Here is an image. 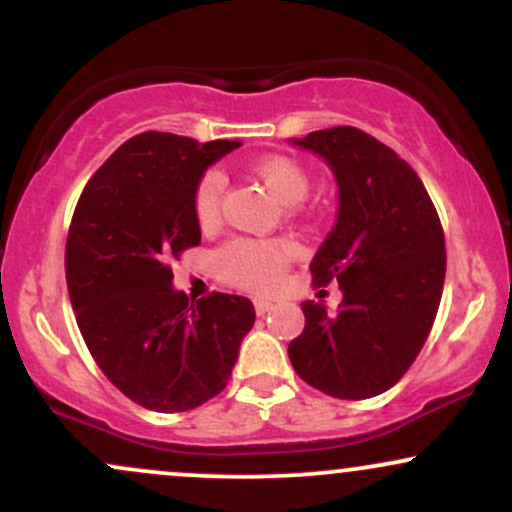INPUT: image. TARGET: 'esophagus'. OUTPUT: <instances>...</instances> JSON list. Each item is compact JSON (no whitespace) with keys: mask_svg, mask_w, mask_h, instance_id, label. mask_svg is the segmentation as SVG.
Masks as SVG:
<instances>
[{"mask_svg":"<svg viewBox=\"0 0 512 512\" xmlns=\"http://www.w3.org/2000/svg\"><path fill=\"white\" fill-rule=\"evenodd\" d=\"M269 310H274L272 301H267V298H255V313L257 315H267Z\"/></svg>","mask_w":512,"mask_h":512,"instance_id":"obj_1","label":"esophagus"}]
</instances>
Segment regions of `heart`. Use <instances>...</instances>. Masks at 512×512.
Listing matches in <instances>:
<instances>
[{
    "instance_id": "obj_1",
    "label": "heart",
    "mask_w": 512,
    "mask_h": 512,
    "mask_svg": "<svg viewBox=\"0 0 512 512\" xmlns=\"http://www.w3.org/2000/svg\"><path fill=\"white\" fill-rule=\"evenodd\" d=\"M257 180L286 207L303 202L310 190L305 168L289 156H264L252 166ZM226 178L221 170H207L197 180L192 195V211L199 226L209 228L219 221L221 197ZM296 245L289 240H252L236 238L221 250V267L231 284L248 291H269L279 284L281 274L296 257Z\"/></svg>"
}]
</instances>
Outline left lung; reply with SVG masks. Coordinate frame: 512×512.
Wrapping results in <instances>:
<instances>
[{
	"mask_svg": "<svg viewBox=\"0 0 512 512\" xmlns=\"http://www.w3.org/2000/svg\"><path fill=\"white\" fill-rule=\"evenodd\" d=\"M291 142L325 158L337 180V221L310 272L315 286L337 281L344 298L337 313L301 303L305 330L289 358L325 395L375 397L407 373L436 320L443 226L414 168L361 129H320Z\"/></svg>",
	"mask_w": 512,
	"mask_h": 512,
	"instance_id": "8db88e82",
	"label": "left lung"
}]
</instances>
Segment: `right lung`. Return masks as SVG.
Masks as SVG:
<instances>
[{
    "mask_svg": "<svg viewBox=\"0 0 512 512\" xmlns=\"http://www.w3.org/2000/svg\"><path fill=\"white\" fill-rule=\"evenodd\" d=\"M238 146L137 134L93 173L74 209L64 272L76 325L110 383L151 411H187L219 395L255 325L248 298L211 293L190 303L170 269L202 240L197 180Z\"/></svg>",
    "mask_w": 512,
    "mask_h": 512,
    "instance_id": "1",
    "label": "right lung"
}]
</instances>
